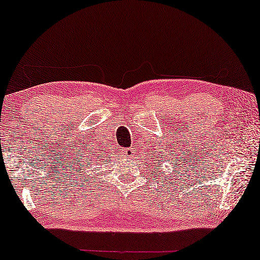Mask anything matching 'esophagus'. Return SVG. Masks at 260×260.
<instances>
[{
	"mask_svg": "<svg viewBox=\"0 0 260 260\" xmlns=\"http://www.w3.org/2000/svg\"><path fill=\"white\" fill-rule=\"evenodd\" d=\"M124 155H126V156H134V150H133V148H125V150H124Z\"/></svg>",
	"mask_w": 260,
	"mask_h": 260,
	"instance_id": "1",
	"label": "esophagus"
}]
</instances>
